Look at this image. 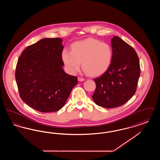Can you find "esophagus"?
Here are the masks:
<instances>
[{"mask_svg":"<svg viewBox=\"0 0 160 160\" xmlns=\"http://www.w3.org/2000/svg\"><path fill=\"white\" fill-rule=\"evenodd\" d=\"M78 80L79 81V82H82V81H84V80H85V79L83 78V77H78Z\"/></svg>","mask_w":160,"mask_h":160,"instance_id":"1","label":"esophagus"}]
</instances>
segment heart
Segmentation results:
<instances>
[{"instance_id":"b5f03b06","label":"heart","mask_w":160,"mask_h":160,"mask_svg":"<svg viewBox=\"0 0 160 160\" xmlns=\"http://www.w3.org/2000/svg\"><path fill=\"white\" fill-rule=\"evenodd\" d=\"M71 51L64 48L61 58L69 72L75 74L83 68L89 74L100 76L109 68L113 59V50L106 42L89 38L71 44Z\"/></svg>"}]
</instances>
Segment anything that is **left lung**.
Listing matches in <instances>:
<instances>
[{
  "instance_id": "left-lung-1",
  "label": "left lung",
  "mask_w": 160,
  "mask_h": 160,
  "mask_svg": "<svg viewBox=\"0 0 160 160\" xmlns=\"http://www.w3.org/2000/svg\"><path fill=\"white\" fill-rule=\"evenodd\" d=\"M111 44L112 63L106 72L93 79L96 89L92 96L97 105L108 108L121 106L132 98L140 75L135 50L117 36L112 38Z\"/></svg>"
}]
</instances>
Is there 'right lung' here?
Wrapping results in <instances>:
<instances>
[{"label":"right lung","instance_id":"right-lung-1","mask_svg":"<svg viewBox=\"0 0 160 160\" xmlns=\"http://www.w3.org/2000/svg\"><path fill=\"white\" fill-rule=\"evenodd\" d=\"M61 38H44L28 46L16 66L15 80L23 101L44 113L57 112L64 106L77 77L63 69Z\"/></svg>","mask_w":160,"mask_h":160}]
</instances>
